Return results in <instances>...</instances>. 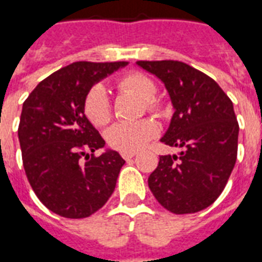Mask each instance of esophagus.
I'll return each mask as SVG.
<instances>
[{
  "label": "esophagus",
  "mask_w": 262,
  "mask_h": 262,
  "mask_svg": "<svg viewBox=\"0 0 262 262\" xmlns=\"http://www.w3.org/2000/svg\"><path fill=\"white\" fill-rule=\"evenodd\" d=\"M135 153H121V157L125 160V161H129V160L133 159Z\"/></svg>",
  "instance_id": "obj_1"
}]
</instances>
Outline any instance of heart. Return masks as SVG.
I'll use <instances>...</instances> for the list:
<instances>
[{
  "instance_id": "b5f03b06",
  "label": "heart",
  "mask_w": 262,
  "mask_h": 262,
  "mask_svg": "<svg viewBox=\"0 0 262 262\" xmlns=\"http://www.w3.org/2000/svg\"><path fill=\"white\" fill-rule=\"evenodd\" d=\"M117 87L138 95L145 101L146 109L153 115L161 113L160 102L156 99L157 86L156 83L141 72H128L117 79ZM84 115L91 124L103 127L111 121L112 111L108 93L105 87L95 84L87 93L83 103ZM159 133L157 125L151 120H141L137 123H116L106 133L109 146L121 153H134L142 149Z\"/></svg>"
}]
</instances>
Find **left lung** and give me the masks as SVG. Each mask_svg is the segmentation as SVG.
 <instances>
[{"mask_svg":"<svg viewBox=\"0 0 262 262\" xmlns=\"http://www.w3.org/2000/svg\"><path fill=\"white\" fill-rule=\"evenodd\" d=\"M137 64L163 80L175 108L161 142L183 147L180 156L160 157L149 188L172 213L200 212L222 194L236 161L239 124L232 101L210 76L186 62Z\"/></svg>","mask_w":262,"mask_h":262,"instance_id":"8db88e82","label":"left lung"}]
</instances>
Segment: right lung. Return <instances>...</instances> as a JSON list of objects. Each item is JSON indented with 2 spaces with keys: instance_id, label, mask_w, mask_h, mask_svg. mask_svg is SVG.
<instances>
[{
  "instance_id": "right-lung-1",
  "label": "right lung",
  "mask_w": 262,
  "mask_h": 262,
  "mask_svg": "<svg viewBox=\"0 0 262 262\" xmlns=\"http://www.w3.org/2000/svg\"><path fill=\"white\" fill-rule=\"evenodd\" d=\"M125 61H78L43 79L24 101L19 123L21 159L35 195L53 213L84 219L106 204L124 160L105 146L84 116L91 86Z\"/></svg>"
}]
</instances>
